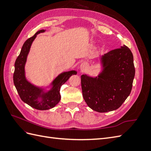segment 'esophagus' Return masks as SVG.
<instances>
[{
  "mask_svg": "<svg viewBox=\"0 0 151 151\" xmlns=\"http://www.w3.org/2000/svg\"><path fill=\"white\" fill-rule=\"evenodd\" d=\"M88 65L86 62L82 63L80 65V69L82 72H85L86 70H88Z\"/></svg>",
  "mask_w": 151,
  "mask_h": 151,
  "instance_id": "34e87169",
  "label": "esophagus"
}]
</instances>
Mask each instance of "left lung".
<instances>
[{
	"label": "left lung",
	"mask_w": 151,
	"mask_h": 151,
	"mask_svg": "<svg viewBox=\"0 0 151 151\" xmlns=\"http://www.w3.org/2000/svg\"><path fill=\"white\" fill-rule=\"evenodd\" d=\"M102 71L95 77L81 76L84 101L94 111H111L120 108L131 93L135 76L134 57L125 45L100 57Z\"/></svg>",
	"instance_id": "obj_1"
}]
</instances>
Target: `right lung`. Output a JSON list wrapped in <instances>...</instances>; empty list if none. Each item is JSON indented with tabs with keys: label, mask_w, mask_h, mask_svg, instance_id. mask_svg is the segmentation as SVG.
I'll list each match as a JSON object with an SVG mask.
<instances>
[{
	"label": "right lung",
	"mask_w": 151,
	"mask_h": 151,
	"mask_svg": "<svg viewBox=\"0 0 151 151\" xmlns=\"http://www.w3.org/2000/svg\"><path fill=\"white\" fill-rule=\"evenodd\" d=\"M45 31V29L37 31L34 36L24 42L15 62V69L13 75L14 84L22 101L39 110H47L55 106L61 98L60 94L61 86L66 83L71 76L77 74L76 70L61 73L52 81L50 84L51 89L47 92L45 91V89L33 85L26 79L24 67L32 43L36 35Z\"/></svg>",
	"instance_id": "right-lung-1"
}]
</instances>
